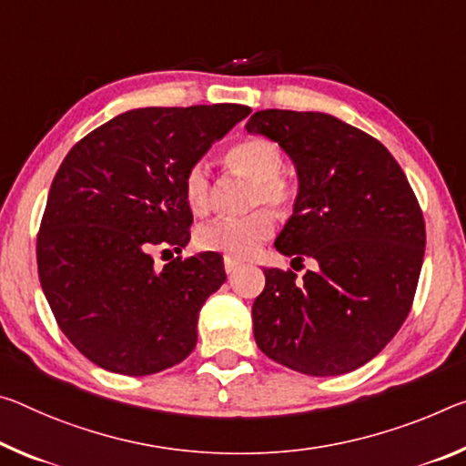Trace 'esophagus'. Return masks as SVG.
<instances>
[{
  "mask_svg": "<svg viewBox=\"0 0 466 466\" xmlns=\"http://www.w3.org/2000/svg\"><path fill=\"white\" fill-rule=\"evenodd\" d=\"M240 261H236V259H232V257H224V268H226V273L228 276H232V273L240 268Z\"/></svg>",
  "mask_w": 466,
  "mask_h": 466,
  "instance_id": "obj_1",
  "label": "esophagus"
}]
</instances>
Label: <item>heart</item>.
<instances>
[{"label":"heart","instance_id":"heart-1","mask_svg":"<svg viewBox=\"0 0 466 466\" xmlns=\"http://www.w3.org/2000/svg\"><path fill=\"white\" fill-rule=\"evenodd\" d=\"M226 161L253 180L250 207L268 205L284 209L292 203L294 187L282 174L284 153L268 138H247L226 153ZM182 197L188 209L201 213L209 201V172L197 161L184 172ZM273 234L268 209H255L242 218H216L197 228L195 242L201 250H213L232 259H247Z\"/></svg>","mask_w":466,"mask_h":466}]
</instances>
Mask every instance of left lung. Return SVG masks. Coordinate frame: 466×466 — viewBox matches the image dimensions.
<instances>
[{
  "mask_svg": "<svg viewBox=\"0 0 466 466\" xmlns=\"http://www.w3.org/2000/svg\"><path fill=\"white\" fill-rule=\"evenodd\" d=\"M247 130L290 155L294 213L276 248L315 269H263L253 302L257 346L294 371L328 378L383 350L410 313L425 255V221L386 147L319 112L263 109Z\"/></svg>",
  "mask_w": 466,
  "mask_h": 466,
  "instance_id": "left-lung-1",
  "label": "left lung"
}]
</instances>
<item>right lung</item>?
Masks as SVG:
<instances>
[{"label":"right lung","mask_w":466,"mask_h":466,"mask_svg":"<svg viewBox=\"0 0 466 466\" xmlns=\"http://www.w3.org/2000/svg\"><path fill=\"white\" fill-rule=\"evenodd\" d=\"M248 114L236 103L130 109L66 155L36 265L57 326L91 363L137 378L195 350L198 311L226 282L221 255L176 257L157 269L151 250L188 245L184 172Z\"/></svg>","instance_id":"add662e5"}]
</instances>
